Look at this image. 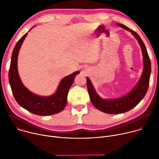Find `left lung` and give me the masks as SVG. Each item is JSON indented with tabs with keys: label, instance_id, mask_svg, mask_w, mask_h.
Returning <instances> with one entry per match:
<instances>
[{
	"label": "left lung",
	"instance_id": "left-lung-1",
	"mask_svg": "<svg viewBox=\"0 0 159 159\" xmlns=\"http://www.w3.org/2000/svg\"><path fill=\"white\" fill-rule=\"evenodd\" d=\"M116 25L129 31L137 39L142 49L143 60V70L138 83L129 93L116 99H106L101 98L96 92L94 87L89 77H86L87 86L90 101L99 111L107 114H120L127 112L137 106L145 97L149 85L151 74V62L147 48L139 35L122 24Z\"/></svg>",
	"mask_w": 159,
	"mask_h": 159
}]
</instances>
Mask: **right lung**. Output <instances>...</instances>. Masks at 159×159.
Returning a JSON list of instances; mask_svg holds the SVG:
<instances>
[{"label":"right lung","instance_id":"add662e5","mask_svg":"<svg viewBox=\"0 0 159 159\" xmlns=\"http://www.w3.org/2000/svg\"><path fill=\"white\" fill-rule=\"evenodd\" d=\"M33 28L34 26L30 30ZM27 35L28 33L17 41L11 57L9 80L13 96L21 107L34 115L49 116L57 114L65 108L68 93L74 81L75 77L79 74V71H76L61 79L56 92L51 96H41L31 92L22 84L17 70L18 54Z\"/></svg>","mask_w":159,"mask_h":159}]
</instances>
